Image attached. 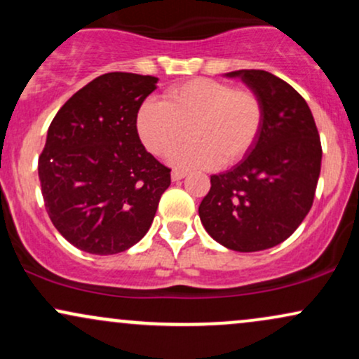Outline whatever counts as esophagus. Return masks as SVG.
<instances>
[{
    "instance_id": "34e87169",
    "label": "esophagus",
    "mask_w": 359,
    "mask_h": 359,
    "mask_svg": "<svg viewBox=\"0 0 359 359\" xmlns=\"http://www.w3.org/2000/svg\"><path fill=\"white\" fill-rule=\"evenodd\" d=\"M185 177H187V174H185V172H180V170L172 172V180H174V182H179V180L185 179Z\"/></svg>"
}]
</instances>
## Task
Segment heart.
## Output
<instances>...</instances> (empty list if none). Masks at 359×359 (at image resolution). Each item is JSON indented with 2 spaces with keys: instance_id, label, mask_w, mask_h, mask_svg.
<instances>
[{
  "instance_id": "heart-1",
  "label": "heart",
  "mask_w": 359,
  "mask_h": 359,
  "mask_svg": "<svg viewBox=\"0 0 359 359\" xmlns=\"http://www.w3.org/2000/svg\"><path fill=\"white\" fill-rule=\"evenodd\" d=\"M263 104L250 89L226 82L192 79L170 88L163 102L145 101L137 114V131L151 154L167 156L191 130L194 140L172 155L179 168L231 167L257 143Z\"/></svg>"
}]
</instances>
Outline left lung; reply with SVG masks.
<instances>
[{"label":"left lung","instance_id":"left-lung-1","mask_svg":"<svg viewBox=\"0 0 359 359\" xmlns=\"http://www.w3.org/2000/svg\"><path fill=\"white\" fill-rule=\"evenodd\" d=\"M238 77L259 97L263 126L250 154L211 177L199 205L205 231L234 251H262L285 241L311 211L320 174V148L306 100L266 71L243 69Z\"/></svg>","mask_w":359,"mask_h":359}]
</instances>
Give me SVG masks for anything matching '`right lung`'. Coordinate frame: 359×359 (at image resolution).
<instances>
[{
  "label": "right lung",
  "instance_id": "right-lung-1",
  "mask_svg": "<svg viewBox=\"0 0 359 359\" xmlns=\"http://www.w3.org/2000/svg\"><path fill=\"white\" fill-rule=\"evenodd\" d=\"M158 79L109 72L77 90L52 119L39 158L48 217L86 253L116 255L142 240L170 168L148 154L137 114Z\"/></svg>",
  "mask_w": 359,
  "mask_h": 359
}]
</instances>
